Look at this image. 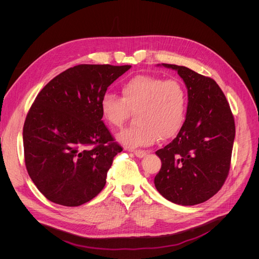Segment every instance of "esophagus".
I'll list each match as a JSON object with an SVG mask.
<instances>
[{"label": "esophagus", "mask_w": 259, "mask_h": 259, "mask_svg": "<svg viewBox=\"0 0 259 259\" xmlns=\"http://www.w3.org/2000/svg\"><path fill=\"white\" fill-rule=\"evenodd\" d=\"M134 155L137 157V158H143L145 155H146V152L145 151H141V150H136V151H133Z\"/></svg>", "instance_id": "1"}]
</instances>
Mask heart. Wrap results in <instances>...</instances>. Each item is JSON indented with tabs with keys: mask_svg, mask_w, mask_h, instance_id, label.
I'll return each instance as SVG.
<instances>
[{
	"mask_svg": "<svg viewBox=\"0 0 259 259\" xmlns=\"http://www.w3.org/2000/svg\"><path fill=\"white\" fill-rule=\"evenodd\" d=\"M186 109L187 91L179 80L149 75H138L124 83L122 98L106 93L100 100L101 116L113 129L121 128L130 113H135L137 124L117 136L120 143L130 149L176 135L184 122Z\"/></svg>",
	"mask_w": 259,
	"mask_h": 259,
	"instance_id": "b5f03b06",
	"label": "heart"
}]
</instances>
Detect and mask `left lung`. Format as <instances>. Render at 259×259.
Wrapping results in <instances>:
<instances>
[{
    "label": "left lung",
    "mask_w": 259,
    "mask_h": 259,
    "mask_svg": "<svg viewBox=\"0 0 259 259\" xmlns=\"http://www.w3.org/2000/svg\"><path fill=\"white\" fill-rule=\"evenodd\" d=\"M175 69L188 89V109L177 136L156 152L162 167L155 177L158 192L168 201L193 206L213 197L229 175L236 134L230 104L211 78L189 67Z\"/></svg>",
    "instance_id": "obj_1"
}]
</instances>
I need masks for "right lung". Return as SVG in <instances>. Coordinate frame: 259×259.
<instances>
[{
  "label": "right lung",
  "instance_id": "right-lung-1",
  "mask_svg": "<svg viewBox=\"0 0 259 259\" xmlns=\"http://www.w3.org/2000/svg\"><path fill=\"white\" fill-rule=\"evenodd\" d=\"M130 67L79 64L59 73L35 97L23 126L24 162L49 201L76 207L104 188L123 149L101 120L100 100Z\"/></svg>",
  "mask_w": 259,
  "mask_h": 259
}]
</instances>
